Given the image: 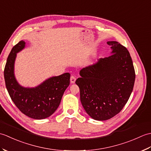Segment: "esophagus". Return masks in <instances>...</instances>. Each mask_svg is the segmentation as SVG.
Returning a JSON list of instances; mask_svg holds the SVG:
<instances>
[{
  "label": "esophagus",
  "instance_id": "obj_1",
  "mask_svg": "<svg viewBox=\"0 0 151 151\" xmlns=\"http://www.w3.org/2000/svg\"><path fill=\"white\" fill-rule=\"evenodd\" d=\"M70 83H71V84H74V83H75V81H76L75 76H73V75H72L71 76H70Z\"/></svg>",
  "mask_w": 151,
  "mask_h": 151
}]
</instances>
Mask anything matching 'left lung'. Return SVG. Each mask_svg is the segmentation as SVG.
<instances>
[{"mask_svg": "<svg viewBox=\"0 0 151 151\" xmlns=\"http://www.w3.org/2000/svg\"><path fill=\"white\" fill-rule=\"evenodd\" d=\"M107 44L111 55L82 69L81 77L75 82L82 106L97 121L108 120L119 113L132 93L136 78L127 48L114 41Z\"/></svg>", "mask_w": 151, "mask_h": 151, "instance_id": "obj_1", "label": "left lung"}]
</instances>
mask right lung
<instances>
[{
	"instance_id": "add662e5",
	"label": "right lung",
	"mask_w": 151,
	"mask_h": 151,
	"mask_svg": "<svg viewBox=\"0 0 151 151\" xmlns=\"http://www.w3.org/2000/svg\"><path fill=\"white\" fill-rule=\"evenodd\" d=\"M21 41L12 48L4 68L5 84L12 101L22 114L34 119L50 116L58 108L64 91L70 84V74L52 76L35 88H25L19 84L14 74L17 53L24 49Z\"/></svg>"
}]
</instances>
